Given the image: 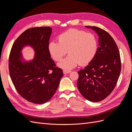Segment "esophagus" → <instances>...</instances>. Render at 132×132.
<instances>
[{"label":"esophagus","mask_w":132,"mask_h":132,"mask_svg":"<svg viewBox=\"0 0 132 132\" xmlns=\"http://www.w3.org/2000/svg\"><path fill=\"white\" fill-rule=\"evenodd\" d=\"M63 71V73L65 74H68V73H70L71 72V71H70V70H64Z\"/></svg>","instance_id":"1"}]
</instances>
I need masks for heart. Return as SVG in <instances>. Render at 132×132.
<instances>
[{"label":"heart","instance_id":"b5f03b06","mask_svg":"<svg viewBox=\"0 0 132 132\" xmlns=\"http://www.w3.org/2000/svg\"><path fill=\"white\" fill-rule=\"evenodd\" d=\"M58 42L51 41L48 45L51 55L55 61H59L68 53L69 54L58 63L59 68L70 70L78 64L85 65L94 58L97 50V42L91 33L70 29L60 35Z\"/></svg>","mask_w":132,"mask_h":132}]
</instances>
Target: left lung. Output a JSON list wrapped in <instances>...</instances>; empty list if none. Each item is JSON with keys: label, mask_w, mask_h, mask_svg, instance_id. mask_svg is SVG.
I'll return each mask as SVG.
<instances>
[{"label": "left lung", "mask_w": 132, "mask_h": 132, "mask_svg": "<svg viewBox=\"0 0 132 132\" xmlns=\"http://www.w3.org/2000/svg\"><path fill=\"white\" fill-rule=\"evenodd\" d=\"M98 36V46L93 59L78 71L77 86L80 93L91 102L103 100L113 90L121 70L118 47L111 36L96 26H86Z\"/></svg>", "instance_id": "obj_1"}]
</instances>
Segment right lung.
I'll return each instance as SVG.
<instances>
[{
	"instance_id": "right-lung-1",
	"label": "right lung",
	"mask_w": 132,
	"mask_h": 132,
	"mask_svg": "<svg viewBox=\"0 0 132 132\" xmlns=\"http://www.w3.org/2000/svg\"><path fill=\"white\" fill-rule=\"evenodd\" d=\"M52 33L50 27L26 30L16 39L9 58V70L12 82L19 95L36 104L48 101L57 90L63 70L55 67L48 50ZM30 45L35 52L30 62L22 59L21 51Z\"/></svg>"
}]
</instances>
